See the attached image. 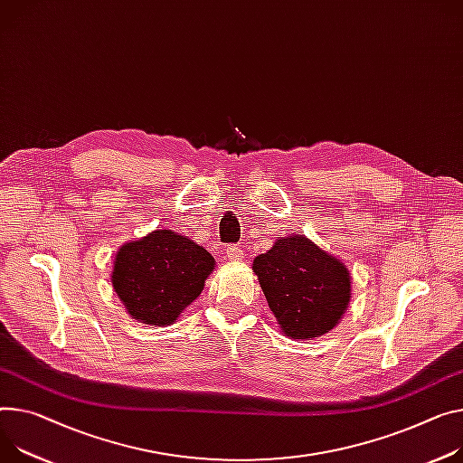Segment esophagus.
Segmentation results:
<instances>
[{"instance_id": "34e87169", "label": "esophagus", "mask_w": 463, "mask_h": 463, "mask_svg": "<svg viewBox=\"0 0 463 463\" xmlns=\"http://www.w3.org/2000/svg\"><path fill=\"white\" fill-rule=\"evenodd\" d=\"M226 258H228V260H232V261H239V260H242V258H244L242 246H239V244H232V246H228V248H226Z\"/></svg>"}]
</instances>
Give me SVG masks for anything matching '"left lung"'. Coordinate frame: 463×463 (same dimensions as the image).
<instances>
[{"instance_id": "obj_1", "label": "left lung", "mask_w": 463, "mask_h": 463, "mask_svg": "<svg viewBox=\"0 0 463 463\" xmlns=\"http://www.w3.org/2000/svg\"><path fill=\"white\" fill-rule=\"evenodd\" d=\"M252 270L279 330L309 341L334 330L352 298L346 265L306 235L278 237Z\"/></svg>"}]
</instances>
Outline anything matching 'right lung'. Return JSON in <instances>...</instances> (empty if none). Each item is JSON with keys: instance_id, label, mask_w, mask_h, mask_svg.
Instances as JSON below:
<instances>
[{"instance_id": "add662e5", "label": "right lung", "mask_w": 463, "mask_h": 463, "mask_svg": "<svg viewBox=\"0 0 463 463\" xmlns=\"http://www.w3.org/2000/svg\"><path fill=\"white\" fill-rule=\"evenodd\" d=\"M215 269L203 246L172 230H154L118 248L111 283L135 321L170 326L200 297Z\"/></svg>"}]
</instances>
